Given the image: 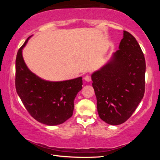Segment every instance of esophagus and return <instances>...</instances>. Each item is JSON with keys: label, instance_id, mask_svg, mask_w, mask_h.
I'll use <instances>...</instances> for the list:
<instances>
[{"label": "esophagus", "instance_id": "34e87169", "mask_svg": "<svg viewBox=\"0 0 160 160\" xmlns=\"http://www.w3.org/2000/svg\"><path fill=\"white\" fill-rule=\"evenodd\" d=\"M84 80L87 81V82H90L91 77L90 76V75H86V76H85V78H84Z\"/></svg>", "mask_w": 160, "mask_h": 160}]
</instances>
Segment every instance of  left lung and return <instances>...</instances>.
Masks as SVG:
<instances>
[{"instance_id":"1","label":"left lung","mask_w":160,"mask_h":160,"mask_svg":"<svg viewBox=\"0 0 160 160\" xmlns=\"http://www.w3.org/2000/svg\"><path fill=\"white\" fill-rule=\"evenodd\" d=\"M119 49L92 75L100 118L110 125L126 121L145 93V60L135 38L123 31Z\"/></svg>"}]
</instances>
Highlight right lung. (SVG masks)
<instances>
[{
  "instance_id": "1",
  "label": "right lung",
  "mask_w": 160,
  "mask_h": 160,
  "mask_svg": "<svg viewBox=\"0 0 160 160\" xmlns=\"http://www.w3.org/2000/svg\"><path fill=\"white\" fill-rule=\"evenodd\" d=\"M28 38L17 53L15 61V88L29 114L48 126L64 123L72 115L74 100L82 88V77L72 80L51 82L33 73L22 57Z\"/></svg>"
}]
</instances>
